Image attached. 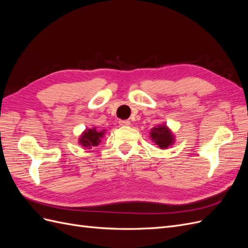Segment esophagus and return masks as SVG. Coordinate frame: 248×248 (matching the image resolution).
Listing matches in <instances>:
<instances>
[{
  "instance_id": "34e87169",
  "label": "esophagus",
  "mask_w": 248,
  "mask_h": 248,
  "mask_svg": "<svg viewBox=\"0 0 248 248\" xmlns=\"http://www.w3.org/2000/svg\"><path fill=\"white\" fill-rule=\"evenodd\" d=\"M119 124L121 126H128L130 125V121H128V120H120Z\"/></svg>"
}]
</instances>
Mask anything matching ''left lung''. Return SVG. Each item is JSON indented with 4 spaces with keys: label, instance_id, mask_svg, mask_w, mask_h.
<instances>
[{
    "label": "left lung",
    "instance_id": "obj_1",
    "mask_svg": "<svg viewBox=\"0 0 248 248\" xmlns=\"http://www.w3.org/2000/svg\"><path fill=\"white\" fill-rule=\"evenodd\" d=\"M150 136H151L152 140H154L155 144L160 149H167L174 144L175 140L174 136H172V133L166 125L154 127L151 132H150Z\"/></svg>",
    "mask_w": 248,
    "mask_h": 248
}]
</instances>
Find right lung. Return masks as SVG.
Instances as JSON below:
<instances>
[{
    "mask_svg": "<svg viewBox=\"0 0 248 248\" xmlns=\"http://www.w3.org/2000/svg\"><path fill=\"white\" fill-rule=\"evenodd\" d=\"M103 130L97 131L96 128L87 129L81 134V137L79 139V144L88 149L98 146L99 142L101 141V138H103Z\"/></svg>",
    "mask_w": 248,
    "mask_h": 248,
    "instance_id": "obj_1",
    "label": "right lung"
}]
</instances>
